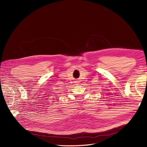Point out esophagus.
<instances>
[{"label": "esophagus", "instance_id": "obj_1", "mask_svg": "<svg viewBox=\"0 0 147 147\" xmlns=\"http://www.w3.org/2000/svg\"><path fill=\"white\" fill-rule=\"evenodd\" d=\"M74 83L78 84V83H79V81H78V80H76V81H75V82H74Z\"/></svg>", "mask_w": 147, "mask_h": 147}]
</instances>
